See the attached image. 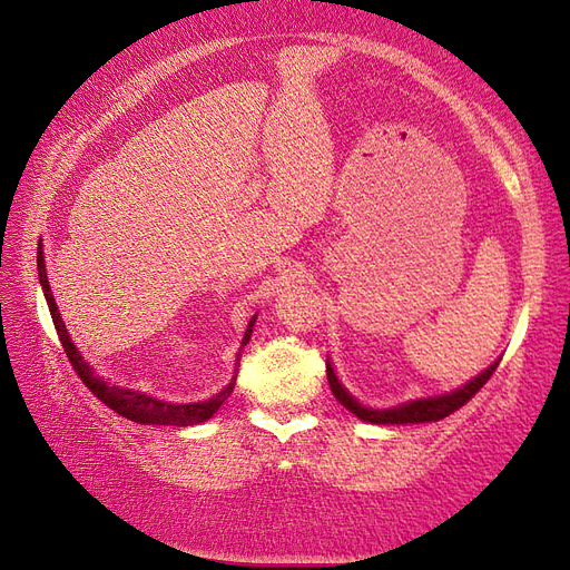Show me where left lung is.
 I'll use <instances>...</instances> for the list:
<instances>
[{"label":"left lung","instance_id":"8db88e82","mask_svg":"<svg viewBox=\"0 0 570 570\" xmlns=\"http://www.w3.org/2000/svg\"><path fill=\"white\" fill-rule=\"evenodd\" d=\"M497 366H499V361H494V364L485 373H480L475 381H471L469 385H463L461 390H456L452 394L433 396V400H416V402H409V404L394 406V409H387V411L364 409L356 400H352V396L344 392V387L337 383V377H335L331 364H327V383H331V390L335 394V400L344 409H350L354 416H358L361 421L381 423V425H390V423H428V421H442V419H446V416H450V413L459 411L465 402L473 400L475 392L490 381L492 373L497 371Z\"/></svg>","mask_w":570,"mask_h":570}]
</instances>
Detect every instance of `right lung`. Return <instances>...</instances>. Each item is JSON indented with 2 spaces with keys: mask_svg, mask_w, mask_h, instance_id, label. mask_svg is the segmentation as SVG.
Here are the masks:
<instances>
[{
  "mask_svg": "<svg viewBox=\"0 0 570 570\" xmlns=\"http://www.w3.org/2000/svg\"><path fill=\"white\" fill-rule=\"evenodd\" d=\"M38 273H40V285L45 289V297H47L49 312H51V321H55L57 335L61 340V347H63L68 361H71L73 371L80 375V381L85 383V387H88L97 396V400H101L109 409H114L118 416L130 419L135 423H154V425H178V428H185V425H195V423H204L206 419H212L214 413L220 409V404L230 396V392L235 387V381L226 390L218 392L216 396H212V400L197 402V404H168V402H161V400H154V396L142 394V392H132V390L107 385L105 381H101V377H97L92 373V368L88 364H85L82 356L76 350V344L71 342V337H68V333H66L61 314H59L57 302H55V295H51L49 283H47L42 247H38ZM252 325H254V318L249 321V327H247L243 344L249 342Z\"/></svg>",
  "mask_w": 570,
  "mask_h": 570,
  "instance_id": "obj_1",
  "label": "right lung"
}]
</instances>
